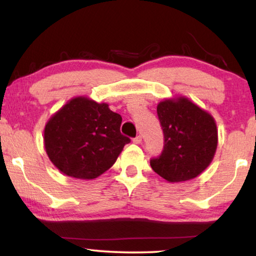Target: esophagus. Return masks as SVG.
I'll return each mask as SVG.
<instances>
[{"label": "esophagus", "mask_w": 256, "mask_h": 256, "mask_svg": "<svg viewBox=\"0 0 256 256\" xmlns=\"http://www.w3.org/2000/svg\"><path fill=\"white\" fill-rule=\"evenodd\" d=\"M142 142V136H138L136 138H133V144H140Z\"/></svg>", "instance_id": "obj_1"}]
</instances>
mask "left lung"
<instances>
[{
  "label": "left lung",
  "instance_id": "8db88e82",
  "mask_svg": "<svg viewBox=\"0 0 256 256\" xmlns=\"http://www.w3.org/2000/svg\"><path fill=\"white\" fill-rule=\"evenodd\" d=\"M164 144L151 168L170 183L196 178L211 164L218 130L211 114L186 97L164 99L157 106Z\"/></svg>",
  "mask_w": 256,
  "mask_h": 256
}]
</instances>
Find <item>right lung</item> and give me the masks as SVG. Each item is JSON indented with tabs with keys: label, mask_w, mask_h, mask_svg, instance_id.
I'll use <instances>...</instances> for the list:
<instances>
[{
	"label": "right lung",
	"mask_w": 256,
	"mask_h": 256,
	"mask_svg": "<svg viewBox=\"0 0 256 256\" xmlns=\"http://www.w3.org/2000/svg\"><path fill=\"white\" fill-rule=\"evenodd\" d=\"M122 118L88 97L72 98L52 115L44 130L46 154L64 175L94 180L115 164L130 138L120 133Z\"/></svg>",
	"instance_id": "1"
}]
</instances>
